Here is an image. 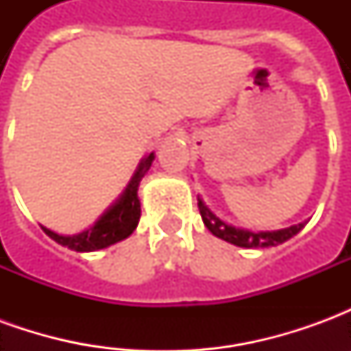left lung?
<instances>
[{
    "mask_svg": "<svg viewBox=\"0 0 351 351\" xmlns=\"http://www.w3.org/2000/svg\"><path fill=\"white\" fill-rule=\"evenodd\" d=\"M197 201L199 213H201V218H203V223L206 226V229H208L214 237H218V239L226 241V243L241 246V248H269V246H278V244L286 243L291 237L297 235V233L306 226V221H301V223H297V226L276 229V231H250V229L235 228V226H231L228 221L220 220V218L205 205V201L199 197V195Z\"/></svg>",
    "mask_w": 351,
    "mask_h": 351,
    "instance_id": "left-lung-1",
    "label": "left lung"
}]
</instances>
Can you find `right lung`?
Instances as JSON below:
<instances>
[{"label":"right lung","mask_w":351,"mask_h":351,"mask_svg":"<svg viewBox=\"0 0 351 351\" xmlns=\"http://www.w3.org/2000/svg\"><path fill=\"white\" fill-rule=\"evenodd\" d=\"M154 160H156L154 152L141 160L135 175L131 176L130 184L123 190L122 195L116 199V203L108 206L107 210L101 214L99 220L88 229L80 231L77 235H60V233L45 228V226H41V229L52 241H56L58 244L75 252L103 250L110 244L128 239L135 231L138 218H141V201H138L137 195L138 184L143 180V176L148 173Z\"/></svg>","instance_id":"right-lung-1"}]
</instances>
